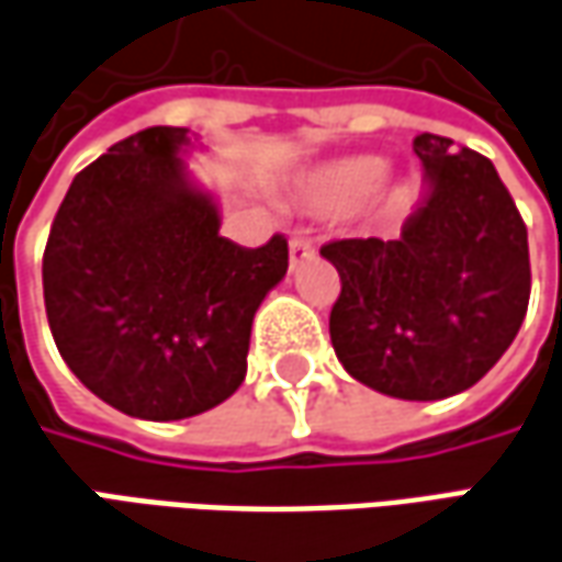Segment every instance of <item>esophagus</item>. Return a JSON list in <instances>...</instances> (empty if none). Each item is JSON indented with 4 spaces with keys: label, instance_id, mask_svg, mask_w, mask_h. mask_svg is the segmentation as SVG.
Returning a JSON list of instances; mask_svg holds the SVG:
<instances>
[{
    "label": "esophagus",
    "instance_id": "34e87169",
    "mask_svg": "<svg viewBox=\"0 0 562 562\" xmlns=\"http://www.w3.org/2000/svg\"><path fill=\"white\" fill-rule=\"evenodd\" d=\"M313 243L304 236V233H292V239H289V265H292V270L295 267H301L307 258H313Z\"/></svg>",
    "mask_w": 562,
    "mask_h": 562
}]
</instances>
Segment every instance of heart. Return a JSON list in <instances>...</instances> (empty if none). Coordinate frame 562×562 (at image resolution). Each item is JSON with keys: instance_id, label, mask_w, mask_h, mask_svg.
Returning <instances> with one entry per match:
<instances>
[{"instance_id": "heart-1", "label": "heart", "mask_w": 562, "mask_h": 562, "mask_svg": "<svg viewBox=\"0 0 562 562\" xmlns=\"http://www.w3.org/2000/svg\"><path fill=\"white\" fill-rule=\"evenodd\" d=\"M381 171H384V162L378 156H347L313 171L304 181V200L323 212L345 209L378 184Z\"/></svg>"}]
</instances>
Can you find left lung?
<instances>
[{
  "label": "left lung",
  "mask_w": 562,
  "mask_h": 562,
  "mask_svg": "<svg viewBox=\"0 0 562 562\" xmlns=\"http://www.w3.org/2000/svg\"><path fill=\"white\" fill-rule=\"evenodd\" d=\"M425 196L396 239H335L319 255L341 277L331 347L360 384L396 400L473 387L517 338L529 307V243L486 156L415 137Z\"/></svg>",
  "instance_id": "8db88e82"
}]
</instances>
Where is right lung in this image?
I'll return each instance as SVG.
<instances>
[{
  "mask_svg": "<svg viewBox=\"0 0 562 562\" xmlns=\"http://www.w3.org/2000/svg\"><path fill=\"white\" fill-rule=\"evenodd\" d=\"M187 128L153 125L72 178L42 255L45 313L70 372L144 422L215 409L246 378L255 311L289 243L221 236L187 175Z\"/></svg>",
  "mask_w": 562,
  "mask_h": 562,
  "instance_id": "obj_1",
  "label": "right lung"
}]
</instances>
